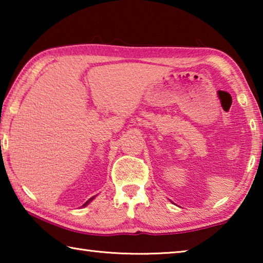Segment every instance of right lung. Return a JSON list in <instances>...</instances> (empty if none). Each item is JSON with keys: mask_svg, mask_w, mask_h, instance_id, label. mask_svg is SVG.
Masks as SVG:
<instances>
[{"mask_svg": "<svg viewBox=\"0 0 263 263\" xmlns=\"http://www.w3.org/2000/svg\"><path fill=\"white\" fill-rule=\"evenodd\" d=\"M92 199H94V197H92V198H90V199H89V201H87L86 203H84V204H83V206H86V205H88V203H90V202L92 201Z\"/></svg>", "mask_w": 263, "mask_h": 263, "instance_id": "obj_1", "label": "right lung"}]
</instances>
